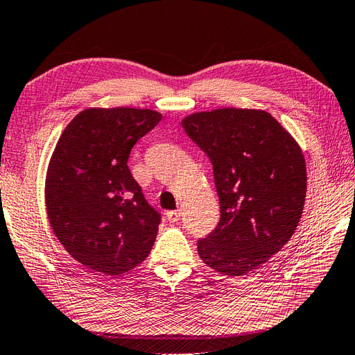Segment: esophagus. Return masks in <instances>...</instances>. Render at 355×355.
Wrapping results in <instances>:
<instances>
[{
	"label": "esophagus",
	"instance_id": "1",
	"mask_svg": "<svg viewBox=\"0 0 355 355\" xmlns=\"http://www.w3.org/2000/svg\"><path fill=\"white\" fill-rule=\"evenodd\" d=\"M166 218L169 222H177L181 218V210H171L166 213Z\"/></svg>",
	"mask_w": 355,
	"mask_h": 355
}]
</instances>
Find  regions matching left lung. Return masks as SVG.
I'll return each instance as SVG.
<instances>
[{
  "label": "left lung",
  "instance_id": "obj_1",
  "mask_svg": "<svg viewBox=\"0 0 355 355\" xmlns=\"http://www.w3.org/2000/svg\"><path fill=\"white\" fill-rule=\"evenodd\" d=\"M187 136L207 154L220 220L198 242L205 265L251 274L291 241L302 216L307 169L301 146L270 113L224 107L187 114Z\"/></svg>",
  "mask_w": 355,
  "mask_h": 355
}]
</instances>
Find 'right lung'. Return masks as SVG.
<instances>
[{"mask_svg":"<svg viewBox=\"0 0 355 355\" xmlns=\"http://www.w3.org/2000/svg\"><path fill=\"white\" fill-rule=\"evenodd\" d=\"M160 119L151 109L90 107L66 125L49 159V225L69 255L100 274H125L155 242L160 215L145 201L127 162Z\"/></svg>","mask_w":355,"mask_h":355,"instance_id":"right-lung-1","label":"right lung"}]
</instances>
